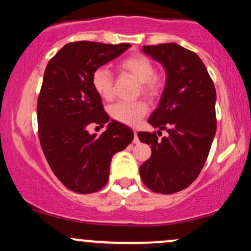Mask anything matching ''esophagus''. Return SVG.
Masks as SVG:
<instances>
[{"mask_svg": "<svg viewBox=\"0 0 251 251\" xmlns=\"http://www.w3.org/2000/svg\"><path fill=\"white\" fill-rule=\"evenodd\" d=\"M133 143L134 144H139V138H138V132L134 131V139H133Z\"/></svg>", "mask_w": 251, "mask_h": 251, "instance_id": "esophagus-1", "label": "esophagus"}]
</instances>
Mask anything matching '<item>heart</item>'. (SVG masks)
<instances>
[{"mask_svg":"<svg viewBox=\"0 0 251 251\" xmlns=\"http://www.w3.org/2000/svg\"><path fill=\"white\" fill-rule=\"evenodd\" d=\"M118 68L127 72L134 79L140 82V89L148 96H154L158 93L160 87V81L154 75V66L148 56L143 54H133L118 63ZM92 86L94 91L102 99L109 100L113 96V77L107 67L101 66L98 67L92 74ZM148 112V103L145 101L134 102H117L109 108V113L117 122L133 126L140 122V119Z\"/></svg>","mask_w":251,"mask_h":251,"instance_id":"1","label":"heart"}]
</instances>
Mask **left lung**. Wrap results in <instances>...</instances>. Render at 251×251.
I'll return each mask as SVG.
<instances>
[{
    "label": "left lung",
    "mask_w": 251,
    "mask_h": 251,
    "mask_svg": "<svg viewBox=\"0 0 251 251\" xmlns=\"http://www.w3.org/2000/svg\"><path fill=\"white\" fill-rule=\"evenodd\" d=\"M142 50L165 70V87L149 124L169 134L158 139L154 132H138L152 150L139 174L152 191L175 194L198 177L208 158L216 133V89L194 51L177 43L143 46Z\"/></svg>",
    "instance_id": "obj_1"
}]
</instances>
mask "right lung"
<instances>
[{
    "label": "right lung",
    "instance_id": "obj_1",
    "mask_svg": "<svg viewBox=\"0 0 251 251\" xmlns=\"http://www.w3.org/2000/svg\"><path fill=\"white\" fill-rule=\"evenodd\" d=\"M131 47L79 41L65 45L50 59L37 99L39 138L51 171L77 194H93L106 185L113 154L133 140L124 124L109 120L101 97L92 86V74ZM91 123L106 131L89 135Z\"/></svg>",
    "mask_w": 251,
    "mask_h": 251
}]
</instances>
